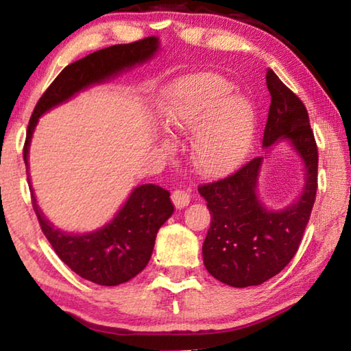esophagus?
<instances>
[{
	"label": "esophagus",
	"instance_id": "34e87169",
	"mask_svg": "<svg viewBox=\"0 0 351 351\" xmlns=\"http://www.w3.org/2000/svg\"><path fill=\"white\" fill-rule=\"evenodd\" d=\"M171 201H173L176 209H182L190 203V192L187 189H175L171 193Z\"/></svg>",
	"mask_w": 351,
	"mask_h": 351
}]
</instances>
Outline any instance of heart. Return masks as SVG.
<instances>
[{
  "label": "heart",
  "mask_w": 351,
  "mask_h": 351,
  "mask_svg": "<svg viewBox=\"0 0 351 351\" xmlns=\"http://www.w3.org/2000/svg\"><path fill=\"white\" fill-rule=\"evenodd\" d=\"M223 77L203 73L184 77L170 88L162 116L173 134L197 130L192 161L206 176H221L241 162L254 134V110Z\"/></svg>",
  "instance_id": "b5f03b06"
}]
</instances>
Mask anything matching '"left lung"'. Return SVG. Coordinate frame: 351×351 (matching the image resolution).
Instances as JSON below:
<instances>
[{"instance_id": "left-lung-1", "label": "left lung", "mask_w": 351, "mask_h": 351, "mask_svg": "<svg viewBox=\"0 0 351 351\" xmlns=\"http://www.w3.org/2000/svg\"><path fill=\"white\" fill-rule=\"evenodd\" d=\"M266 85L271 105L263 145L289 141L305 164V187L287 209H265L255 193L263 158L198 187L212 217L203 243L204 266L217 280L235 288L261 285L293 260L317 192L319 153L305 105L272 69L266 71Z\"/></svg>"}]
</instances>
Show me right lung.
I'll list each match as a JSON object with an SVG mask.
<instances>
[{
	"mask_svg": "<svg viewBox=\"0 0 351 351\" xmlns=\"http://www.w3.org/2000/svg\"><path fill=\"white\" fill-rule=\"evenodd\" d=\"M156 51L158 40L148 37L128 45L105 47L68 64L35 105L23 148L25 164L27 165L34 128L43 112L73 97L83 88L110 79L136 63H144ZM27 182L31 184L29 178ZM31 195L40 228L60 260L82 278L104 287L125 283L145 268L152 257L159 228L175 210L169 190L154 184H142L133 190L110 224L91 234L73 235L56 229L49 219L43 217L34 197L32 186Z\"/></svg>",
	"mask_w": 351,
	"mask_h": 351,
	"instance_id": "obj_1",
	"label": "right lung"
}]
</instances>
